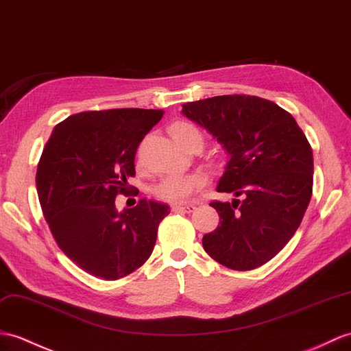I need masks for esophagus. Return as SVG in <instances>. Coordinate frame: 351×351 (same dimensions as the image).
<instances>
[{"instance_id": "obj_1", "label": "esophagus", "mask_w": 351, "mask_h": 351, "mask_svg": "<svg viewBox=\"0 0 351 351\" xmlns=\"http://www.w3.org/2000/svg\"><path fill=\"white\" fill-rule=\"evenodd\" d=\"M195 209L194 205H173L172 210L173 213H185V214H191Z\"/></svg>"}]
</instances>
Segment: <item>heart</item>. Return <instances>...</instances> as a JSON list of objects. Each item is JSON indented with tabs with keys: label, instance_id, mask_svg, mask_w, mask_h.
<instances>
[{
	"label": "heart",
	"instance_id": "heart-1",
	"mask_svg": "<svg viewBox=\"0 0 351 351\" xmlns=\"http://www.w3.org/2000/svg\"><path fill=\"white\" fill-rule=\"evenodd\" d=\"M176 143L184 146L191 137H200L202 134L190 122H176L170 130ZM209 179L203 172L178 173L161 178L160 181L152 186V193L157 199L167 203H185L189 202L195 193L202 191L208 185Z\"/></svg>",
	"mask_w": 351,
	"mask_h": 351
}]
</instances>
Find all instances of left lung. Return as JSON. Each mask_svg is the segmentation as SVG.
<instances>
[{
	"label": "left lung",
	"instance_id": "8db88e82",
	"mask_svg": "<svg viewBox=\"0 0 351 351\" xmlns=\"http://www.w3.org/2000/svg\"><path fill=\"white\" fill-rule=\"evenodd\" d=\"M182 115L229 154L213 202L219 226L203 236L208 254L234 271H251L287 245L313 194V149L289 112L254 95H218L182 104Z\"/></svg>",
	"mask_w": 351,
	"mask_h": 351
}]
</instances>
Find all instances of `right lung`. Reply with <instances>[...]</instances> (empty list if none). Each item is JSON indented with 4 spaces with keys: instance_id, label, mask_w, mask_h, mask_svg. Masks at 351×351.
Returning a JSON list of instances; mask_svg holds the SVG:
<instances>
[{
    "instance_id": "add662e5",
    "label": "right lung",
    "mask_w": 351,
    "mask_h": 351,
    "mask_svg": "<svg viewBox=\"0 0 351 351\" xmlns=\"http://www.w3.org/2000/svg\"><path fill=\"white\" fill-rule=\"evenodd\" d=\"M162 110L110 109L71 115L53 128L37 167V193L58 247L97 278L118 280L141 267L156 247L165 203L141 199L119 210L136 175L138 143Z\"/></svg>"
}]
</instances>
